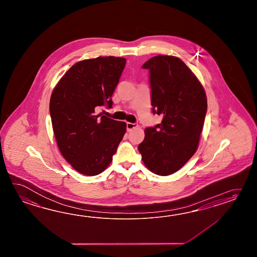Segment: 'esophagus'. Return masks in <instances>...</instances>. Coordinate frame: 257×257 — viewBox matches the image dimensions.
<instances>
[{
	"label": "esophagus",
	"mask_w": 257,
	"mask_h": 257,
	"mask_svg": "<svg viewBox=\"0 0 257 257\" xmlns=\"http://www.w3.org/2000/svg\"><path fill=\"white\" fill-rule=\"evenodd\" d=\"M137 126H138V124H136V123H130V122H127L126 123V131H132V130L136 128Z\"/></svg>",
	"instance_id": "1"
}]
</instances>
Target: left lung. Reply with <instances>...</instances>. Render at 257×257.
<instances>
[{"label":"left lung","instance_id":"obj_1","mask_svg":"<svg viewBox=\"0 0 257 257\" xmlns=\"http://www.w3.org/2000/svg\"><path fill=\"white\" fill-rule=\"evenodd\" d=\"M153 114L163 120L145 130L139 152L148 169L166 176L182 168L197 151L207 114L201 83L180 59L159 55L146 61Z\"/></svg>","mask_w":257,"mask_h":257}]
</instances>
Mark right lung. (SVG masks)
<instances>
[{
    "label": "right lung",
    "mask_w": 257,
    "mask_h": 257,
    "mask_svg": "<svg viewBox=\"0 0 257 257\" xmlns=\"http://www.w3.org/2000/svg\"><path fill=\"white\" fill-rule=\"evenodd\" d=\"M125 58L98 57L77 62L54 88L49 113L62 156L82 175H97L109 165L124 134L125 122L98 113L112 107V94Z\"/></svg>",
    "instance_id": "right-lung-1"
}]
</instances>
